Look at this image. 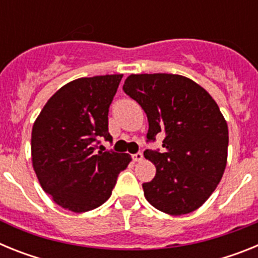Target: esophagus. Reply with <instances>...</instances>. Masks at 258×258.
<instances>
[{
  "instance_id": "34e87169",
  "label": "esophagus",
  "mask_w": 258,
  "mask_h": 258,
  "mask_svg": "<svg viewBox=\"0 0 258 258\" xmlns=\"http://www.w3.org/2000/svg\"><path fill=\"white\" fill-rule=\"evenodd\" d=\"M133 161H141V160H143V154H141V152H137V154H134L133 156Z\"/></svg>"
}]
</instances>
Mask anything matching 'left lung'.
Returning a JSON list of instances; mask_svg holds the SVG:
<instances>
[{"label":"left lung","mask_w":258,"mask_h":258,"mask_svg":"<svg viewBox=\"0 0 258 258\" xmlns=\"http://www.w3.org/2000/svg\"><path fill=\"white\" fill-rule=\"evenodd\" d=\"M124 92L145 109L147 140L164 134V152L146 150L156 166L142 184L147 202L170 216L197 211L216 190L227 163L229 129L206 89L173 74L131 75Z\"/></svg>","instance_id":"left-lung-1"}]
</instances>
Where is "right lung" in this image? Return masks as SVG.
<instances>
[{"label":"right lung","mask_w":258,"mask_h":258,"mask_svg":"<svg viewBox=\"0 0 258 258\" xmlns=\"http://www.w3.org/2000/svg\"><path fill=\"white\" fill-rule=\"evenodd\" d=\"M122 75L81 77L50 98L32 127V165L54 203L75 213L102 206L112 194L129 154L97 151L111 141L108 108Z\"/></svg>","instance_id":"right-lung-1"}]
</instances>
